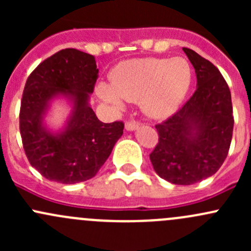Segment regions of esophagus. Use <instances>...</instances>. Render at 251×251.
Listing matches in <instances>:
<instances>
[{
  "label": "esophagus",
  "mask_w": 251,
  "mask_h": 251,
  "mask_svg": "<svg viewBox=\"0 0 251 251\" xmlns=\"http://www.w3.org/2000/svg\"><path fill=\"white\" fill-rule=\"evenodd\" d=\"M138 126H140V123H138V121H136V120H128V121H126V123H125V128L127 131L136 130Z\"/></svg>",
  "instance_id": "esophagus-1"
}]
</instances>
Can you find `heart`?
I'll list each match as a JSON object with an SVG mask.
<instances>
[{
  "instance_id": "heart-1",
  "label": "heart",
  "mask_w": 251,
  "mask_h": 251,
  "mask_svg": "<svg viewBox=\"0 0 251 251\" xmlns=\"http://www.w3.org/2000/svg\"><path fill=\"white\" fill-rule=\"evenodd\" d=\"M192 78L191 64L182 57L132 59L116 65L110 75L111 86L100 83L97 92L116 108L123 107V100L141 102L148 115L161 118L176 109Z\"/></svg>"
}]
</instances>
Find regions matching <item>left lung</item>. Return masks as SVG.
<instances>
[{"instance_id": "1", "label": "left lung", "mask_w": 251, "mask_h": 251, "mask_svg": "<svg viewBox=\"0 0 251 251\" xmlns=\"http://www.w3.org/2000/svg\"><path fill=\"white\" fill-rule=\"evenodd\" d=\"M197 75V90L170 118L155 125L159 140L149 154L155 173L174 184L197 183L224 164L233 135L231 91L216 67L183 47Z\"/></svg>"}]
</instances>
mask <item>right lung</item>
Segmentation results:
<instances>
[{"label": "right lung", "instance_id": "add662e5", "mask_svg": "<svg viewBox=\"0 0 251 251\" xmlns=\"http://www.w3.org/2000/svg\"><path fill=\"white\" fill-rule=\"evenodd\" d=\"M97 78L95 57L75 48L54 53L27 77L20 103V136L29 163L50 181L73 184L95 177L123 135V121L102 123L88 105ZM58 94L70 97L75 107L65 131L50 134L42 118Z\"/></svg>", "mask_w": 251, "mask_h": 251}]
</instances>
